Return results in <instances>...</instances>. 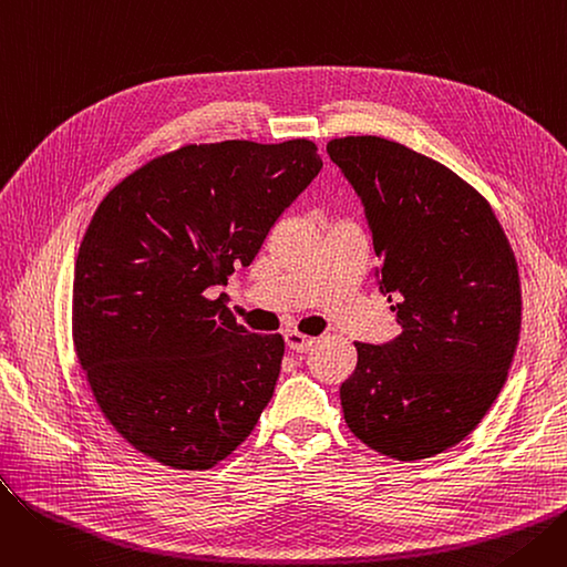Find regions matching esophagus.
Returning a JSON list of instances; mask_svg holds the SVG:
<instances>
[{
	"mask_svg": "<svg viewBox=\"0 0 567 567\" xmlns=\"http://www.w3.org/2000/svg\"><path fill=\"white\" fill-rule=\"evenodd\" d=\"M285 342H287L289 351L306 353V351H310V347L315 344V338H308V336H303V333H299V331H287V333H285Z\"/></svg>",
	"mask_w": 567,
	"mask_h": 567,
	"instance_id": "obj_1",
	"label": "esophagus"
}]
</instances>
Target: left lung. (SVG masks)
<instances>
[{"label":"left lung","instance_id":"obj_1","mask_svg":"<svg viewBox=\"0 0 567 567\" xmlns=\"http://www.w3.org/2000/svg\"><path fill=\"white\" fill-rule=\"evenodd\" d=\"M361 197L377 285L402 333L355 342L340 385L349 430L400 462L466 439L501 393L519 340L522 289L489 202L445 165L374 137L326 144Z\"/></svg>","mask_w":567,"mask_h":567}]
</instances>
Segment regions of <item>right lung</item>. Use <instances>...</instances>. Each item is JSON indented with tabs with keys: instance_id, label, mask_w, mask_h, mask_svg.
<instances>
[{
	"instance_id": "obj_1",
	"label": "right lung",
	"mask_w": 567,
	"mask_h": 567,
	"mask_svg": "<svg viewBox=\"0 0 567 567\" xmlns=\"http://www.w3.org/2000/svg\"><path fill=\"white\" fill-rule=\"evenodd\" d=\"M321 169L310 140L188 144L99 204L75 259L73 342L110 425L165 466L231 455L274 398L285 340L206 291L250 266Z\"/></svg>"
}]
</instances>
